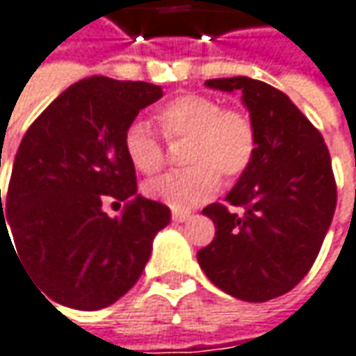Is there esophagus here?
Wrapping results in <instances>:
<instances>
[{
    "label": "esophagus",
    "mask_w": 356,
    "mask_h": 356,
    "mask_svg": "<svg viewBox=\"0 0 356 356\" xmlns=\"http://www.w3.org/2000/svg\"><path fill=\"white\" fill-rule=\"evenodd\" d=\"M188 218H192L191 213H184V211L172 213V220H174V222H184V220H188Z\"/></svg>",
    "instance_id": "34e87169"
}]
</instances>
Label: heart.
Here are the masks:
<instances>
[{
  "mask_svg": "<svg viewBox=\"0 0 356 356\" xmlns=\"http://www.w3.org/2000/svg\"><path fill=\"white\" fill-rule=\"evenodd\" d=\"M158 119L165 140L186 143L184 164L191 168L149 180L143 192L174 211L211 200L218 192L220 176L235 180L253 162L257 136L251 119L241 111L222 109L211 97H176L162 107ZM123 149L131 165L147 176L160 172L165 162L164 143L143 121L127 127Z\"/></svg>",
  "mask_w": 356,
  "mask_h": 356,
  "instance_id": "heart-1",
  "label": "heart"
}]
</instances>
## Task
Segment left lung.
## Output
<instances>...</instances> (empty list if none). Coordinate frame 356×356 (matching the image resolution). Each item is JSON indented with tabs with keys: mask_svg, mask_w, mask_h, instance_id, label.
Returning <instances> with one entry per match:
<instances>
[{
	"mask_svg": "<svg viewBox=\"0 0 356 356\" xmlns=\"http://www.w3.org/2000/svg\"><path fill=\"white\" fill-rule=\"evenodd\" d=\"M209 89L239 92L255 127L251 165L227 194L243 215L209 204L215 239L196 253L207 277L233 298L267 302L310 271L337 209L328 147L288 95L249 79H211Z\"/></svg>",
	"mask_w": 356,
	"mask_h": 356,
	"instance_id": "obj_1",
	"label": "left lung"
}]
</instances>
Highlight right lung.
Returning <instances> with one entry per match:
<instances>
[{"mask_svg": "<svg viewBox=\"0 0 356 356\" xmlns=\"http://www.w3.org/2000/svg\"><path fill=\"white\" fill-rule=\"evenodd\" d=\"M162 95L158 85L90 76L58 95L26 131L6 215L0 194V235L10 227L22 264L50 300L101 310L140 280L170 209L136 194L123 136ZM107 202H125L126 211L109 217Z\"/></svg>", "mask_w": 356, "mask_h": 356, "instance_id": "add662e5", "label": "right lung"}]
</instances>
